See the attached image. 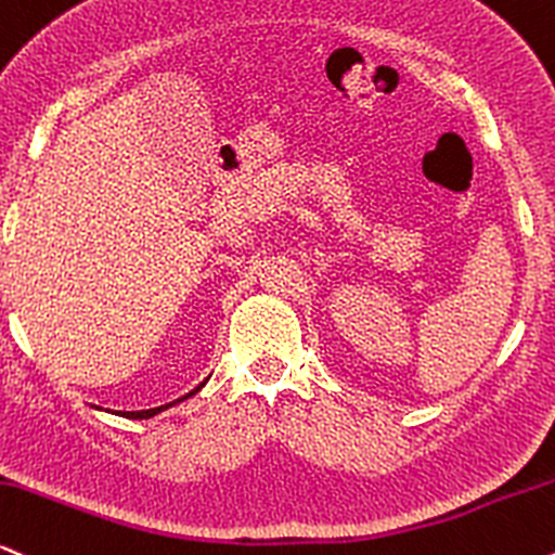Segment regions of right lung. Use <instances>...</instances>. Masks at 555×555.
<instances>
[{
    "label": "right lung",
    "instance_id": "obj_1",
    "mask_svg": "<svg viewBox=\"0 0 555 555\" xmlns=\"http://www.w3.org/2000/svg\"><path fill=\"white\" fill-rule=\"evenodd\" d=\"M207 384V379L199 384V387H194L192 392L189 395H184V397H179V400H173V402H168V405H160V408H150V410H119V413L116 415H121V418H129V421H147V418H153V415H158V413H163V410H168V408H173V405H179V402H184V400H189V397H194L199 392L202 387H205ZM101 410V408H98Z\"/></svg>",
    "mask_w": 555,
    "mask_h": 555
}]
</instances>
